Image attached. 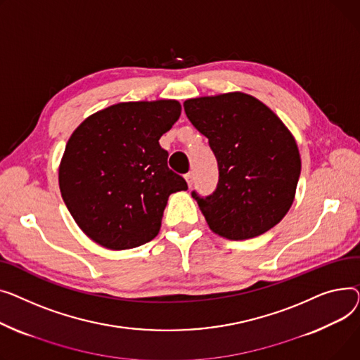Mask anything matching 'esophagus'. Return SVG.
Instances as JSON below:
<instances>
[{"instance_id": "esophagus-1", "label": "esophagus", "mask_w": 360, "mask_h": 360, "mask_svg": "<svg viewBox=\"0 0 360 360\" xmlns=\"http://www.w3.org/2000/svg\"><path fill=\"white\" fill-rule=\"evenodd\" d=\"M184 177H186V180H187V184H188V187H192V186H193V181H195V174H193V172L187 173Z\"/></svg>"}]
</instances>
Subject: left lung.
I'll return each mask as SVG.
<instances>
[{"label":"left lung","instance_id":"1","mask_svg":"<svg viewBox=\"0 0 360 360\" xmlns=\"http://www.w3.org/2000/svg\"><path fill=\"white\" fill-rule=\"evenodd\" d=\"M183 105L218 162L214 192H192L209 228L237 241L262 236L279 224L301 174L297 142L282 120L244 93L190 98Z\"/></svg>","mask_w":360,"mask_h":360}]
</instances>
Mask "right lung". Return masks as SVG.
Returning <instances> with one entry per match:
<instances>
[{
	"label": "right lung",
	"instance_id": "add662e5",
	"mask_svg": "<svg viewBox=\"0 0 360 360\" xmlns=\"http://www.w3.org/2000/svg\"><path fill=\"white\" fill-rule=\"evenodd\" d=\"M180 113L176 100L119 103L71 135L59 167L60 195L97 244L124 250L157 237L168 196L187 188L158 142Z\"/></svg>",
	"mask_w": 360,
	"mask_h": 360
}]
</instances>
